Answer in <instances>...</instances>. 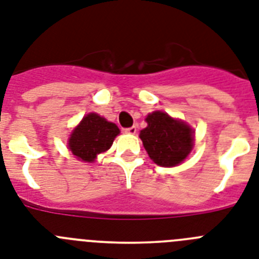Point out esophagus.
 <instances>
[{
	"mask_svg": "<svg viewBox=\"0 0 259 259\" xmlns=\"http://www.w3.org/2000/svg\"><path fill=\"white\" fill-rule=\"evenodd\" d=\"M124 132H125V134L135 135L136 132H138V127H136V125H132V127H130V128H125Z\"/></svg>",
	"mask_w": 259,
	"mask_h": 259,
	"instance_id": "obj_1",
	"label": "esophagus"
}]
</instances>
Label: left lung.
<instances>
[{"instance_id": "8db88e82", "label": "left lung", "mask_w": 259, "mask_h": 259, "mask_svg": "<svg viewBox=\"0 0 259 259\" xmlns=\"http://www.w3.org/2000/svg\"><path fill=\"white\" fill-rule=\"evenodd\" d=\"M145 120L140 139L153 162L163 167L180 165L194 147L193 128L162 111L152 112Z\"/></svg>"}]
</instances>
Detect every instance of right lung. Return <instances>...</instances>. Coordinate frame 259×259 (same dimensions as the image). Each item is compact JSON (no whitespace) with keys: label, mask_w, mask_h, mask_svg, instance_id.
I'll list each match as a JSON object with an SVG mask.
<instances>
[{"label":"right lung","mask_w":259,"mask_h":259,"mask_svg":"<svg viewBox=\"0 0 259 259\" xmlns=\"http://www.w3.org/2000/svg\"><path fill=\"white\" fill-rule=\"evenodd\" d=\"M119 132L118 125L96 112H90L73 130L68 140V148L78 160L94 162L99 153L110 149Z\"/></svg>","instance_id":"right-lung-1"}]
</instances>
